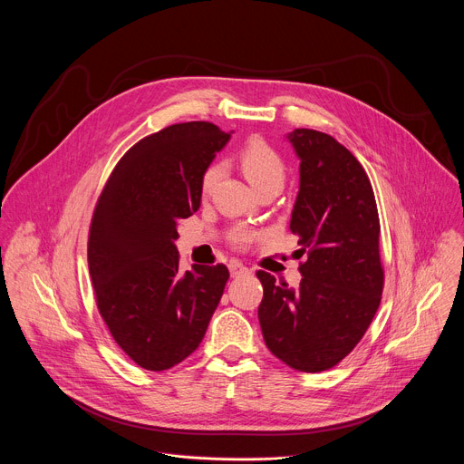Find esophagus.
Segmentation results:
<instances>
[{"label": "esophagus", "instance_id": "1", "mask_svg": "<svg viewBox=\"0 0 464 464\" xmlns=\"http://www.w3.org/2000/svg\"><path fill=\"white\" fill-rule=\"evenodd\" d=\"M229 272H231V276H233V277H237V276L246 274V272H247V268L244 266L242 262H238V260H231V262H229Z\"/></svg>", "mask_w": 464, "mask_h": 464}]
</instances>
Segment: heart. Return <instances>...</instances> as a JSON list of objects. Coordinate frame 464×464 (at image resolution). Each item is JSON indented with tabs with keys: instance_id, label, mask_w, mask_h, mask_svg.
<instances>
[{
	"instance_id": "b5f03b06",
	"label": "heart",
	"mask_w": 464,
	"mask_h": 464,
	"mask_svg": "<svg viewBox=\"0 0 464 464\" xmlns=\"http://www.w3.org/2000/svg\"><path fill=\"white\" fill-rule=\"evenodd\" d=\"M240 167L251 187L258 192L266 187H279L283 188L286 179V165L281 154L272 149L270 145L262 141H251L242 152H240ZM220 176V167L209 165L208 170L202 176V188L208 192L215 181ZM255 237L253 231L246 227H238L233 231L231 238L235 244H246Z\"/></svg>"
}]
</instances>
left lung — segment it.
I'll use <instances>...</instances> for the list:
<instances>
[{"label":"left lung","mask_w":464,"mask_h":464,"mask_svg":"<svg viewBox=\"0 0 464 464\" xmlns=\"http://www.w3.org/2000/svg\"><path fill=\"white\" fill-rule=\"evenodd\" d=\"M286 138L301 161L290 229L306 260L297 288L256 272L264 290L258 323L274 356L295 371L321 372L358 345L380 306V220L371 181L343 145L308 128Z\"/></svg>","instance_id":"left-lung-1"}]
</instances>
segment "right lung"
Instances as JSON below:
<instances>
[{"label": "right lung", "instance_id": "right-lung-1", "mask_svg": "<svg viewBox=\"0 0 464 464\" xmlns=\"http://www.w3.org/2000/svg\"><path fill=\"white\" fill-rule=\"evenodd\" d=\"M229 138L206 121L167 126L121 158L99 196L88 240L97 306L115 343L147 371L198 349L229 279L224 264L181 274L174 244Z\"/></svg>", "mask_w": 464, "mask_h": 464}]
</instances>
